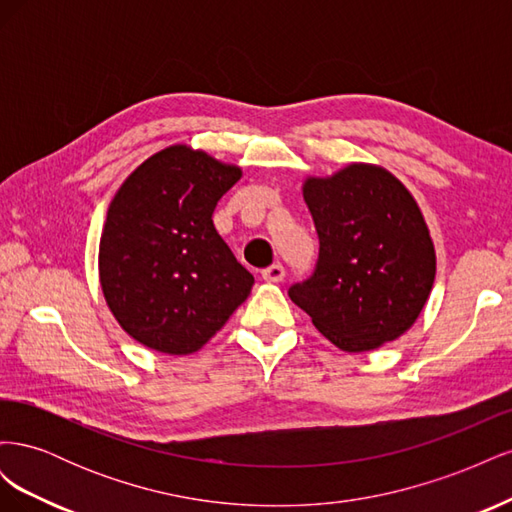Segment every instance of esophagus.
I'll list each match as a JSON object with an SVG mask.
<instances>
[{
  "mask_svg": "<svg viewBox=\"0 0 512 512\" xmlns=\"http://www.w3.org/2000/svg\"><path fill=\"white\" fill-rule=\"evenodd\" d=\"M286 277V271L282 265H271L267 269H262V280L267 284H280Z\"/></svg>",
  "mask_w": 512,
  "mask_h": 512,
  "instance_id": "esophagus-1",
  "label": "esophagus"
}]
</instances>
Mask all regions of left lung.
<instances>
[{"instance_id":"8db88e82","label":"left lung","mask_w":512,"mask_h":512,"mask_svg":"<svg viewBox=\"0 0 512 512\" xmlns=\"http://www.w3.org/2000/svg\"><path fill=\"white\" fill-rule=\"evenodd\" d=\"M303 198L320 239L314 275L288 297L344 352L404 335L436 280V250L410 190L378 164L307 177Z\"/></svg>"}]
</instances>
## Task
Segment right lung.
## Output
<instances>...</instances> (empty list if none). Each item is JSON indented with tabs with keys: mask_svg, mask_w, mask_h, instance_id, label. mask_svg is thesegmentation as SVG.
I'll use <instances>...</instances> for the list:
<instances>
[{
	"mask_svg": "<svg viewBox=\"0 0 512 512\" xmlns=\"http://www.w3.org/2000/svg\"><path fill=\"white\" fill-rule=\"evenodd\" d=\"M241 168L170 145L113 196L100 237V286L119 327L164 354H192L250 297L254 277L218 235L213 209Z\"/></svg>",
	"mask_w": 512,
	"mask_h": 512,
	"instance_id": "add662e5",
	"label": "right lung"
}]
</instances>
